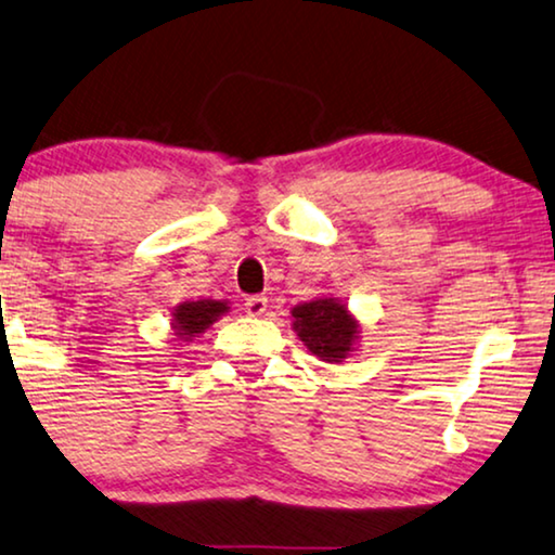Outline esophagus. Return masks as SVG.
<instances>
[{"mask_svg":"<svg viewBox=\"0 0 555 555\" xmlns=\"http://www.w3.org/2000/svg\"><path fill=\"white\" fill-rule=\"evenodd\" d=\"M243 307H246V312L250 317H261L266 312V307H269V299L261 297V294H254V297L246 299V305Z\"/></svg>","mask_w":555,"mask_h":555,"instance_id":"esophagus-1","label":"esophagus"}]
</instances>
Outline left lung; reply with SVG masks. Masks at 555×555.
Listing matches in <instances>:
<instances>
[{
  "mask_svg": "<svg viewBox=\"0 0 555 555\" xmlns=\"http://www.w3.org/2000/svg\"><path fill=\"white\" fill-rule=\"evenodd\" d=\"M294 330L301 343L327 363H339L352 350L358 322L335 299H314L294 307Z\"/></svg>",
  "mask_w": 555,
  "mask_h": 555,
  "instance_id": "1",
  "label": "left lung"
}]
</instances>
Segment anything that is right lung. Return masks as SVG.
<instances>
[{
	"mask_svg": "<svg viewBox=\"0 0 555 555\" xmlns=\"http://www.w3.org/2000/svg\"><path fill=\"white\" fill-rule=\"evenodd\" d=\"M228 312L225 301L216 299H201V301H184L175 309V330L177 335L190 339L195 337L197 332H205L212 322L218 320L220 314Z\"/></svg>",
	"mask_w": 555,
	"mask_h": 555,
	"instance_id": "right-lung-1",
	"label": "right lung"
}]
</instances>
